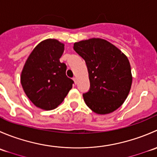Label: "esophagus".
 Returning <instances> with one entry per match:
<instances>
[{
  "mask_svg": "<svg viewBox=\"0 0 157 157\" xmlns=\"http://www.w3.org/2000/svg\"><path fill=\"white\" fill-rule=\"evenodd\" d=\"M73 80H74V83H75V84H77V78H76V77H74V78H73Z\"/></svg>",
  "mask_w": 157,
  "mask_h": 157,
  "instance_id": "1",
  "label": "esophagus"
}]
</instances>
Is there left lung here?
I'll return each mask as SVG.
<instances>
[{"label":"left lung","instance_id":"1","mask_svg":"<svg viewBox=\"0 0 157 157\" xmlns=\"http://www.w3.org/2000/svg\"><path fill=\"white\" fill-rule=\"evenodd\" d=\"M74 49L87 66L90 88L83 95L86 105L99 115L119 108L132 83L127 56L108 41L99 38L75 42Z\"/></svg>","mask_w":157,"mask_h":157}]
</instances>
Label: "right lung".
<instances>
[{
	"mask_svg": "<svg viewBox=\"0 0 157 157\" xmlns=\"http://www.w3.org/2000/svg\"><path fill=\"white\" fill-rule=\"evenodd\" d=\"M64 50V45L57 39H45L36 45L25 63L20 81L38 108H57L72 88L74 81L66 76L67 66L59 60Z\"/></svg>",
	"mask_w": 157,
	"mask_h": 157,
	"instance_id": "obj_1",
	"label": "right lung"
}]
</instances>
